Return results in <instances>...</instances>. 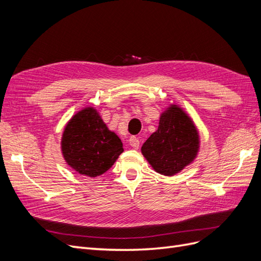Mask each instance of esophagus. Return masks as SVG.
Wrapping results in <instances>:
<instances>
[{"label": "esophagus", "mask_w": 261, "mask_h": 261, "mask_svg": "<svg viewBox=\"0 0 261 261\" xmlns=\"http://www.w3.org/2000/svg\"><path fill=\"white\" fill-rule=\"evenodd\" d=\"M129 145L134 148V149H138L139 148V139L135 136H132L129 138Z\"/></svg>", "instance_id": "esophagus-1"}]
</instances>
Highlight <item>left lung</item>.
Returning <instances> with one entry per match:
<instances>
[{
  "mask_svg": "<svg viewBox=\"0 0 261 261\" xmlns=\"http://www.w3.org/2000/svg\"><path fill=\"white\" fill-rule=\"evenodd\" d=\"M199 149V135L192 118L176 105L161 114L158 129L141 147V152L162 175L172 176L191 164Z\"/></svg>",
  "mask_w": 261,
  "mask_h": 261,
  "instance_id": "left-lung-1",
  "label": "left lung"
}]
</instances>
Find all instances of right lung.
Wrapping results in <instances>:
<instances>
[{"instance_id":"add662e5","label":"right lung","mask_w":261,"mask_h":261,"mask_svg":"<svg viewBox=\"0 0 261 261\" xmlns=\"http://www.w3.org/2000/svg\"><path fill=\"white\" fill-rule=\"evenodd\" d=\"M61 147L69 167L90 177L103 174L124 151L121 139L107 127L97 110L91 107L70 118Z\"/></svg>"}]
</instances>
